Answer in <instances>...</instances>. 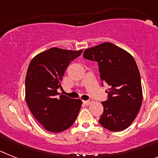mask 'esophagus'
Here are the masks:
<instances>
[{
	"label": "esophagus",
	"mask_w": 158,
	"mask_h": 158,
	"mask_svg": "<svg viewBox=\"0 0 158 158\" xmlns=\"http://www.w3.org/2000/svg\"><path fill=\"white\" fill-rule=\"evenodd\" d=\"M83 103L85 104V105H90V104L92 103V100H87V101H83Z\"/></svg>",
	"instance_id": "esophagus-1"
}]
</instances>
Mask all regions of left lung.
Returning a JSON list of instances; mask_svg holds the SVG:
<instances>
[{
	"label": "left lung",
	"mask_w": 158,
	"mask_h": 158,
	"mask_svg": "<svg viewBox=\"0 0 158 158\" xmlns=\"http://www.w3.org/2000/svg\"><path fill=\"white\" fill-rule=\"evenodd\" d=\"M83 58L97 62L102 85L106 83L107 99L102 102L99 123L111 131H122L137 117L142 102L141 76L133 56L111 43L87 48Z\"/></svg>",
	"instance_id": "1"
}]
</instances>
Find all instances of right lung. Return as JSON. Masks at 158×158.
I'll use <instances>...</instances> for the list:
<instances>
[{"instance_id":"right-lung-1","label":"right lung","mask_w":158,"mask_h":158,"mask_svg":"<svg viewBox=\"0 0 158 158\" xmlns=\"http://www.w3.org/2000/svg\"><path fill=\"white\" fill-rule=\"evenodd\" d=\"M82 52L52 48L35 56L28 66L26 102L35 119L50 132L67 130L78 116L82 101L60 94L57 90L68 65Z\"/></svg>"}]
</instances>
